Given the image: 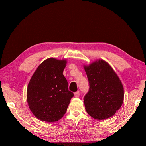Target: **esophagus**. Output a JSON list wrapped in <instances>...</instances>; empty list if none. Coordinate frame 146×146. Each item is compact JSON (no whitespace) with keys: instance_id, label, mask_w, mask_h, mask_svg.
I'll use <instances>...</instances> for the list:
<instances>
[{"instance_id":"1","label":"esophagus","mask_w":146,"mask_h":146,"mask_svg":"<svg viewBox=\"0 0 146 146\" xmlns=\"http://www.w3.org/2000/svg\"><path fill=\"white\" fill-rule=\"evenodd\" d=\"M79 95H80V92L79 91H77L74 92V96L75 97H78Z\"/></svg>"}]
</instances>
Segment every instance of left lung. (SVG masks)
<instances>
[{
	"instance_id": "1",
	"label": "left lung",
	"mask_w": 146,
	"mask_h": 146,
	"mask_svg": "<svg viewBox=\"0 0 146 146\" xmlns=\"http://www.w3.org/2000/svg\"><path fill=\"white\" fill-rule=\"evenodd\" d=\"M90 83V90L84 98L86 111L97 120L114 116L123 104L124 91L117 74L102 59L83 65Z\"/></svg>"
}]
</instances>
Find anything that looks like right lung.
<instances>
[{"mask_svg": "<svg viewBox=\"0 0 146 146\" xmlns=\"http://www.w3.org/2000/svg\"><path fill=\"white\" fill-rule=\"evenodd\" d=\"M67 60L49 58L39 65L27 89L30 111L42 121L55 122L66 112L73 92L69 91L63 72Z\"/></svg>", "mask_w": 146, "mask_h": 146, "instance_id": "obj_1", "label": "right lung"}]
</instances>
